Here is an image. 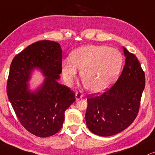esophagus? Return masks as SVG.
<instances>
[{"label": "esophagus", "instance_id": "obj_1", "mask_svg": "<svg viewBox=\"0 0 155 155\" xmlns=\"http://www.w3.org/2000/svg\"><path fill=\"white\" fill-rule=\"evenodd\" d=\"M83 97H84V94H83V93L81 92V91L76 92V100H80V99L82 98Z\"/></svg>", "mask_w": 155, "mask_h": 155}]
</instances>
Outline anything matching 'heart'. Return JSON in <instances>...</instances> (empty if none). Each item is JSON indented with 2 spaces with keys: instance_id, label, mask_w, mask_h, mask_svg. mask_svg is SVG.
<instances>
[{
  "instance_id": "b5f03b06",
  "label": "heart",
  "mask_w": 155,
  "mask_h": 155,
  "mask_svg": "<svg viewBox=\"0 0 155 155\" xmlns=\"http://www.w3.org/2000/svg\"><path fill=\"white\" fill-rule=\"evenodd\" d=\"M124 57L118 50L104 45H89L78 48L70 60L62 64L63 78L71 83L77 76V69L86 89L100 92L113 84L120 74Z\"/></svg>"
}]
</instances>
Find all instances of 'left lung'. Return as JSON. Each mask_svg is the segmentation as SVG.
<instances>
[{"instance_id":"left-lung-1","label":"left lung","mask_w":155,"mask_h":155,"mask_svg":"<svg viewBox=\"0 0 155 155\" xmlns=\"http://www.w3.org/2000/svg\"><path fill=\"white\" fill-rule=\"evenodd\" d=\"M124 69L113 87L101 94L87 97L85 119L92 133L110 137L131 125L139 113L145 74L137 56L124 48Z\"/></svg>"}]
</instances>
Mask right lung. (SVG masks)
I'll return each instance as SVG.
<instances>
[{"instance_id": "right-lung-1", "label": "right lung", "mask_w": 155, "mask_h": 155, "mask_svg": "<svg viewBox=\"0 0 155 155\" xmlns=\"http://www.w3.org/2000/svg\"><path fill=\"white\" fill-rule=\"evenodd\" d=\"M39 68L46 76L36 93L26 84ZM62 72V50L58 42L42 40L16 55L10 66L7 95L20 124L38 137H48L62 128L65 111L76 100L75 93L57 79Z\"/></svg>"}]
</instances>
